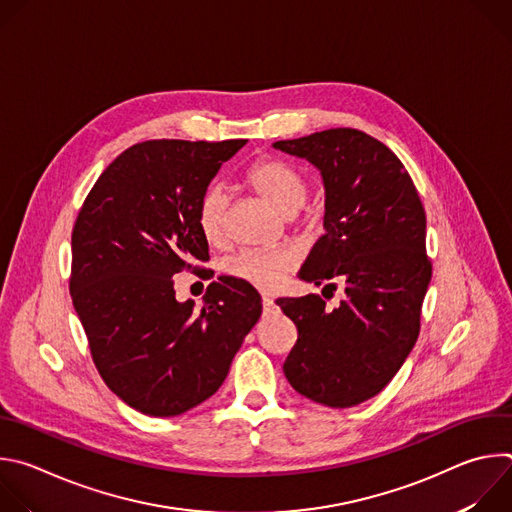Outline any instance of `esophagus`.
Here are the masks:
<instances>
[{
	"label": "esophagus",
	"instance_id": "1",
	"mask_svg": "<svg viewBox=\"0 0 512 512\" xmlns=\"http://www.w3.org/2000/svg\"><path fill=\"white\" fill-rule=\"evenodd\" d=\"M261 302H263V308H273L275 302L271 296H261Z\"/></svg>",
	"mask_w": 512,
	"mask_h": 512
}]
</instances>
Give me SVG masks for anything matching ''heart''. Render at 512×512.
<instances>
[{"label": "heart", "instance_id": "obj_1", "mask_svg": "<svg viewBox=\"0 0 512 512\" xmlns=\"http://www.w3.org/2000/svg\"><path fill=\"white\" fill-rule=\"evenodd\" d=\"M249 186L279 214H294L306 200L304 178L283 162L261 160L247 172ZM225 194L218 188H208L198 202L196 223L210 245L225 243ZM296 267V253L289 249L273 251H243L227 261V273L253 287L271 291L277 289L289 271Z\"/></svg>", "mask_w": 512, "mask_h": 512}]
</instances>
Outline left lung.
I'll return each instance as SVG.
<instances>
[{
  "instance_id": "8db88e82",
  "label": "left lung",
  "mask_w": 512,
  "mask_h": 512,
  "mask_svg": "<svg viewBox=\"0 0 512 512\" xmlns=\"http://www.w3.org/2000/svg\"><path fill=\"white\" fill-rule=\"evenodd\" d=\"M273 148L316 166L326 192V233L298 277L324 289L346 285L334 310L316 294L277 300L298 328L283 373L316 403L352 407L381 393L417 342L431 281L425 210L401 160L358 129H326Z\"/></svg>"
}]
</instances>
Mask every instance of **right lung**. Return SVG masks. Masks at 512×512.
<instances>
[{"instance_id": "1", "label": "right lung", "mask_w": 512, "mask_h": 512, "mask_svg": "<svg viewBox=\"0 0 512 512\" xmlns=\"http://www.w3.org/2000/svg\"><path fill=\"white\" fill-rule=\"evenodd\" d=\"M247 139H152L99 176L72 229L70 298L95 367L129 407L174 417L212 397L261 316L257 289L221 275L204 306L178 302L174 275L208 261L196 210Z\"/></svg>"}]
</instances>
